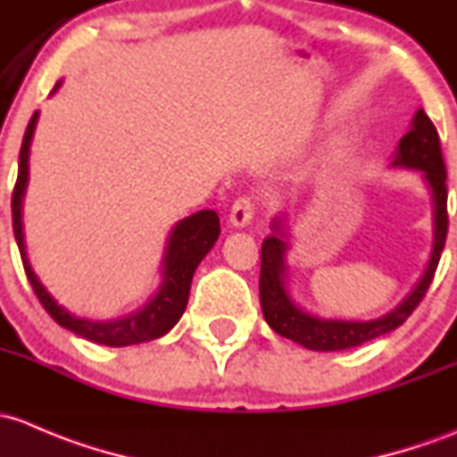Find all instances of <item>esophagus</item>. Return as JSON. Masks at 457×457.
I'll return each mask as SVG.
<instances>
[{"mask_svg":"<svg viewBox=\"0 0 457 457\" xmlns=\"http://www.w3.org/2000/svg\"><path fill=\"white\" fill-rule=\"evenodd\" d=\"M253 213H255V206H253L251 197H239V200H235V204L230 206V227L244 228L253 220Z\"/></svg>","mask_w":457,"mask_h":457,"instance_id":"esophagus-1","label":"esophagus"}]
</instances>
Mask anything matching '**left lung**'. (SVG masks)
Wrapping results in <instances>:
<instances>
[{
	"instance_id": "left-lung-1",
	"label": "left lung",
	"mask_w": 457,
	"mask_h": 457,
	"mask_svg": "<svg viewBox=\"0 0 457 457\" xmlns=\"http://www.w3.org/2000/svg\"><path fill=\"white\" fill-rule=\"evenodd\" d=\"M394 169H411L420 171L422 182L427 185L431 195V209H434V248H431L429 263L425 272L413 286L411 293L404 297L394 310L383 317L370 319H343L326 317L317 310L308 308L293 295L288 279V218L279 215L272 220V233L262 244V275H260V301L262 312L268 326L281 337L299 343L314 352H338L350 347L363 345L376 337L396 330L407 321L409 314L416 310L425 293L429 290L431 279L438 268L442 248H445L446 228V169L442 160L440 136L425 110L413 114L411 127L398 143L392 156Z\"/></svg>"
}]
</instances>
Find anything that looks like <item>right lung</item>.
<instances>
[{"label":"right lung","mask_w":457,"mask_h":457,"mask_svg":"<svg viewBox=\"0 0 457 457\" xmlns=\"http://www.w3.org/2000/svg\"><path fill=\"white\" fill-rule=\"evenodd\" d=\"M59 86L61 81L54 86L53 94L59 89ZM37 119H39V112L32 114L26 134H23L21 152H19V173L15 191H12V230H15L23 270H26L32 290H35V295L39 297L46 312H48L61 328L74 332L77 337L87 338V341L98 343V345L125 347L164 337V334L180 321L182 314H185L187 301H189L191 279H194L197 263L204 260L206 253H209L211 248H213V244L218 242V213L211 209L197 211V213L189 215V218L180 220V222L171 228L167 239V248H164L162 255V266H160V270H162V281H160L158 290L152 295V299H149L143 308H138L131 314H125V317L105 319V321L77 317V314H72L68 308H63V305L46 290V286L41 284L39 277L35 275V270H32L26 255L21 209L23 195H26L28 187V158H30V143L32 134H35Z\"/></svg>","instance_id":"add662e5"}]
</instances>
